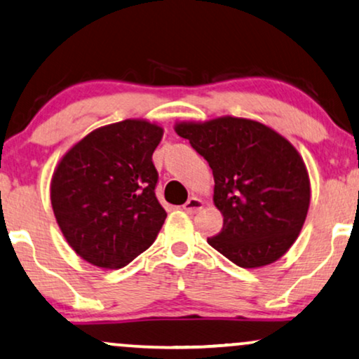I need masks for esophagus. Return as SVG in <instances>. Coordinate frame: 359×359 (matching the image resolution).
<instances>
[{
  "label": "esophagus",
  "instance_id": "obj_1",
  "mask_svg": "<svg viewBox=\"0 0 359 359\" xmlns=\"http://www.w3.org/2000/svg\"><path fill=\"white\" fill-rule=\"evenodd\" d=\"M183 209H184L186 212H189V214L199 212L203 209V201L199 198H196V196H191L188 201L183 204Z\"/></svg>",
  "mask_w": 359,
  "mask_h": 359
}]
</instances>
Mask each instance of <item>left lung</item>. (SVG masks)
<instances>
[{"mask_svg": "<svg viewBox=\"0 0 359 359\" xmlns=\"http://www.w3.org/2000/svg\"><path fill=\"white\" fill-rule=\"evenodd\" d=\"M175 130L212 170L214 204L224 224L209 245L244 269L280 259L309 212L310 180L299 151L248 118L178 123Z\"/></svg>", "mask_w": 359, "mask_h": 359, "instance_id": "1", "label": "left lung"}]
</instances>
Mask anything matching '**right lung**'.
<instances>
[{"label":"right lung","instance_id":"add662e5","mask_svg":"<svg viewBox=\"0 0 359 359\" xmlns=\"http://www.w3.org/2000/svg\"><path fill=\"white\" fill-rule=\"evenodd\" d=\"M163 128L145 120L97 128L54 171L50 203L69 245L87 262L120 269L155 242L166 211L151 155Z\"/></svg>","mask_w":359,"mask_h":359}]
</instances>
